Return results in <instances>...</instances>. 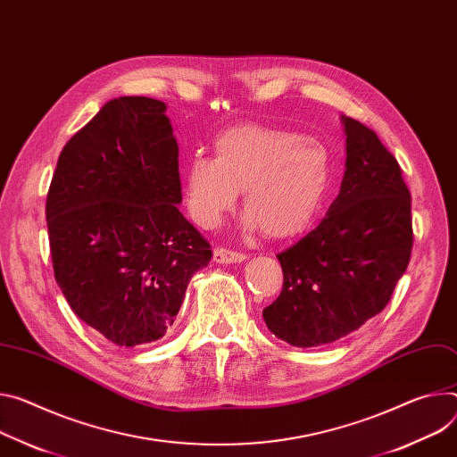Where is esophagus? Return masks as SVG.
I'll return each instance as SVG.
<instances>
[{"label": "esophagus", "instance_id": "1", "mask_svg": "<svg viewBox=\"0 0 457 457\" xmlns=\"http://www.w3.org/2000/svg\"><path fill=\"white\" fill-rule=\"evenodd\" d=\"M245 259H247V255L226 250V247H215V252H213V261L217 264H235V262H244Z\"/></svg>", "mask_w": 457, "mask_h": 457}]
</instances>
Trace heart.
<instances>
[{"instance_id": "obj_1", "label": "heart", "mask_w": 457, "mask_h": 457, "mask_svg": "<svg viewBox=\"0 0 457 457\" xmlns=\"http://www.w3.org/2000/svg\"><path fill=\"white\" fill-rule=\"evenodd\" d=\"M213 153L189 156L182 170L187 213L200 228H215L242 189L245 229L294 237L312 224L331 184L328 149L301 133L240 126L217 137Z\"/></svg>"}]
</instances>
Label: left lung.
<instances>
[{
    "mask_svg": "<svg viewBox=\"0 0 457 457\" xmlns=\"http://www.w3.org/2000/svg\"><path fill=\"white\" fill-rule=\"evenodd\" d=\"M341 120V191L320 224L277 255L282 292L262 312L271 334L299 348L336 343L381 313L411 253V198L397 160L361 121Z\"/></svg>",
    "mask_w": 457,
    "mask_h": 457,
    "instance_id": "8db88e82",
    "label": "left lung"
}]
</instances>
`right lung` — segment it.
<instances>
[{"label": "right lung", "instance_id": "obj_1", "mask_svg": "<svg viewBox=\"0 0 457 457\" xmlns=\"http://www.w3.org/2000/svg\"><path fill=\"white\" fill-rule=\"evenodd\" d=\"M180 202L160 100L107 102L60 153L46 205L54 277L71 310L116 346L168 334L189 278L212 261Z\"/></svg>", "mask_w": 457, "mask_h": 457}]
</instances>
